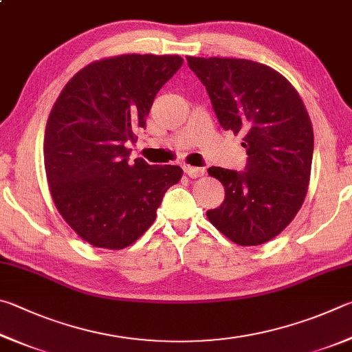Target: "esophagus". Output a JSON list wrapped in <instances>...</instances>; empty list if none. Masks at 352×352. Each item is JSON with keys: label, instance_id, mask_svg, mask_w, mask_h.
<instances>
[{"label": "esophagus", "instance_id": "obj_1", "mask_svg": "<svg viewBox=\"0 0 352 352\" xmlns=\"http://www.w3.org/2000/svg\"><path fill=\"white\" fill-rule=\"evenodd\" d=\"M184 171H186L188 177H192V179H196V177H201L204 175V168H199V166H186Z\"/></svg>", "mask_w": 352, "mask_h": 352}]
</instances>
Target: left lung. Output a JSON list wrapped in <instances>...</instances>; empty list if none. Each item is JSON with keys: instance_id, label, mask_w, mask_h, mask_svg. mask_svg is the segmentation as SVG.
I'll list each match as a JSON object with an SVG mask.
<instances>
[{"instance_id": "obj_1", "label": "left lung", "mask_w": 352, "mask_h": 352, "mask_svg": "<svg viewBox=\"0 0 352 352\" xmlns=\"http://www.w3.org/2000/svg\"><path fill=\"white\" fill-rule=\"evenodd\" d=\"M226 131L241 133L245 171L208 168L226 199L207 218L230 241L260 245L292 223L311 179L312 123L297 89L272 67L244 58L187 57Z\"/></svg>"}]
</instances>
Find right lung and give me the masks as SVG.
I'll use <instances>...</instances> for the list:
<instances>
[{
	"mask_svg": "<svg viewBox=\"0 0 352 352\" xmlns=\"http://www.w3.org/2000/svg\"><path fill=\"white\" fill-rule=\"evenodd\" d=\"M179 55L125 54L80 69L55 100L45 131L54 204L94 248L120 250L150 229L177 165L129 162L128 142L144 128L154 97L182 66Z\"/></svg>",
	"mask_w": 352,
	"mask_h": 352,
	"instance_id": "1",
	"label": "right lung"
}]
</instances>
